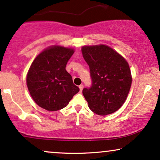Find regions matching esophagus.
Segmentation results:
<instances>
[{"mask_svg":"<svg viewBox=\"0 0 160 160\" xmlns=\"http://www.w3.org/2000/svg\"><path fill=\"white\" fill-rule=\"evenodd\" d=\"M83 88H84V85H83V84H81L80 86H79V89H80V91H81V92H82V91Z\"/></svg>","mask_w":160,"mask_h":160,"instance_id":"obj_1","label":"esophagus"}]
</instances>
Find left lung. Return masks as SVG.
<instances>
[{"instance_id": "left-lung-1", "label": "left lung", "mask_w": 160, "mask_h": 160, "mask_svg": "<svg viewBox=\"0 0 160 160\" xmlns=\"http://www.w3.org/2000/svg\"><path fill=\"white\" fill-rule=\"evenodd\" d=\"M82 51L92 80L90 88L82 90L89 107L99 115L115 112L125 102L132 85L128 62L104 45L84 46Z\"/></svg>"}]
</instances>
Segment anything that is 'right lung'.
Returning <instances> with one entry per match:
<instances>
[{
  "mask_svg": "<svg viewBox=\"0 0 160 160\" xmlns=\"http://www.w3.org/2000/svg\"><path fill=\"white\" fill-rule=\"evenodd\" d=\"M71 48L53 46L35 58L27 74V87L33 100L48 111H57L68 104L79 88L65 68L73 54Z\"/></svg>",
  "mask_w": 160,
  "mask_h": 160,
  "instance_id": "1",
  "label": "right lung"
}]
</instances>
